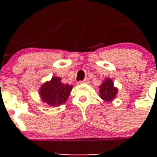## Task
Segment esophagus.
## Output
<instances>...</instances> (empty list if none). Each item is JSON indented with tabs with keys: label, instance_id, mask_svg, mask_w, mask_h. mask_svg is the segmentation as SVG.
I'll use <instances>...</instances> for the list:
<instances>
[{
	"label": "esophagus",
	"instance_id": "obj_1",
	"mask_svg": "<svg viewBox=\"0 0 157 157\" xmlns=\"http://www.w3.org/2000/svg\"><path fill=\"white\" fill-rule=\"evenodd\" d=\"M89 83H90V80H89L88 79H85V80H83V81L79 82V83H80V84H83V83H84V84H88Z\"/></svg>",
	"mask_w": 157,
	"mask_h": 157
}]
</instances>
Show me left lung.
<instances>
[{"label": "left lung", "instance_id": "8db88e82", "mask_svg": "<svg viewBox=\"0 0 157 157\" xmlns=\"http://www.w3.org/2000/svg\"><path fill=\"white\" fill-rule=\"evenodd\" d=\"M99 88L98 95L102 100L110 102L117 97L118 89L114 86V83L111 78H105Z\"/></svg>", "mask_w": 157, "mask_h": 157}]
</instances>
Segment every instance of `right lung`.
<instances>
[{
	"label": "right lung",
	"instance_id": "right-lung-1",
	"mask_svg": "<svg viewBox=\"0 0 157 157\" xmlns=\"http://www.w3.org/2000/svg\"><path fill=\"white\" fill-rule=\"evenodd\" d=\"M72 89V85L63 83L60 77H52L50 80L45 82L40 86L39 93L44 103L58 107L67 101Z\"/></svg>",
	"mask_w": 157,
	"mask_h": 157
}]
</instances>
